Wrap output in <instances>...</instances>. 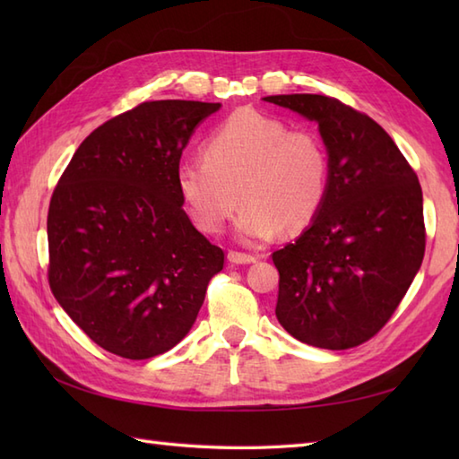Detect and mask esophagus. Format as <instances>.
I'll use <instances>...</instances> for the list:
<instances>
[{"instance_id":"1","label":"esophagus","mask_w":459,"mask_h":459,"mask_svg":"<svg viewBox=\"0 0 459 459\" xmlns=\"http://www.w3.org/2000/svg\"><path fill=\"white\" fill-rule=\"evenodd\" d=\"M227 258L229 262H232V264H252V262H256V256L247 255V252H238V250H229Z\"/></svg>"}]
</instances>
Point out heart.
Returning a JSON list of instances; mask_svg holds the SVG:
<instances>
[{
  "label": "heart",
  "instance_id": "b5f03b06",
  "mask_svg": "<svg viewBox=\"0 0 459 459\" xmlns=\"http://www.w3.org/2000/svg\"><path fill=\"white\" fill-rule=\"evenodd\" d=\"M175 183L195 224L209 235L229 222L238 193L237 237L256 245L281 227L298 232L317 217L327 197L329 158L314 132L242 108L207 135L204 160L179 163Z\"/></svg>",
  "mask_w": 459,
  "mask_h": 459
}]
</instances>
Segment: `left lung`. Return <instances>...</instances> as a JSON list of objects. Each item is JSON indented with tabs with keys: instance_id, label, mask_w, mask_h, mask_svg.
Masks as SVG:
<instances>
[{
	"instance_id": "obj_1",
	"label": "left lung",
	"mask_w": 459,
	"mask_h": 459,
	"mask_svg": "<svg viewBox=\"0 0 459 459\" xmlns=\"http://www.w3.org/2000/svg\"><path fill=\"white\" fill-rule=\"evenodd\" d=\"M264 100L317 122L329 155L327 197L317 217L272 255L280 272L276 317L301 343L357 347L385 327L420 270V183L367 114L321 94Z\"/></svg>"
}]
</instances>
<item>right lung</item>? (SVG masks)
Masks as SVG:
<instances>
[{
    "mask_svg": "<svg viewBox=\"0 0 459 459\" xmlns=\"http://www.w3.org/2000/svg\"><path fill=\"white\" fill-rule=\"evenodd\" d=\"M221 104L153 100L99 126L58 179L48 286L96 345L142 360L189 333L224 252L183 211L175 171Z\"/></svg>",
    "mask_w": 459,
    "mask_h": 459,
    "instance_id": "right-lung-1",
    "label": "right lung"
}]
</instances>
